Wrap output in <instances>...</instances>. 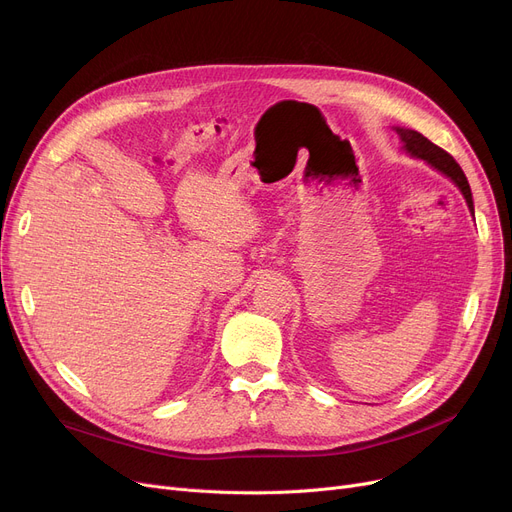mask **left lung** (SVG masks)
Segmentation results:
<instances>
[{"instance_id": "obj_1", "label": "left lung", "mask_w": 512, "mask_h": 512, "mask_svg": "<svg viewBox=\"0 0 512 512\" xmlns=\"http://www.w3.org/2000/svg\"><path fill=\"white\" fill-rule=\"evenodd\" d=\"M396 132L400 134L402 141V149L407 153H411L413 157H419L423 161H427L429 166L436 168L438 172H442L444 176H448L456 186L461 188L463 197L467 199L469 209L473 211V197H471V188L467 182L465 172L461 170V166L456 164L454 157L450 153H446L444 149H440L438 145H434L429 139H425L421 132L417 130H409V128H396Z\"/></svg>"}]
</instances>
